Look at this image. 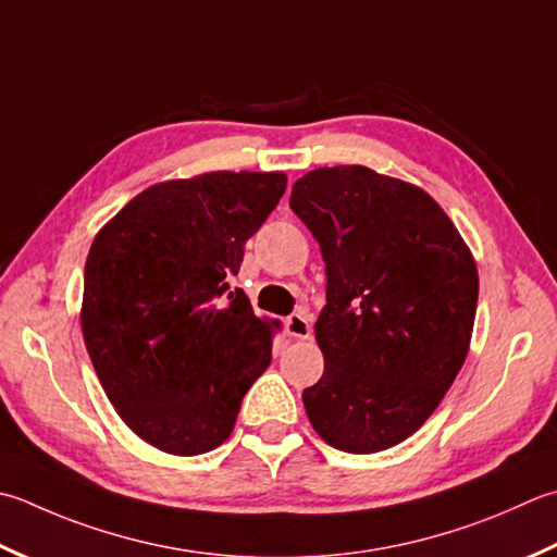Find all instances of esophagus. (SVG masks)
<instances>
[{
  "instance_id": "34e87169",
  "label": "esophagus",
  "mask_w": 557,
  "mask_h": 557,
  "mask_svg": "<svg viewBox=\"0 0 557 557\" xmlns=\"http://www.w3.org/2000/svg\"><path fill=\"white\" fill-rule=\"evenodd\" d=\"M287 333L299 341H309L311 337V315L307 311L292 313L287 319Z\"/></svg>"
}]
</instances>
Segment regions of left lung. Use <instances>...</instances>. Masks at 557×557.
<instances>
[{
	"label": "left lung",
	"instance_id": "1",
	"mask_svg": "<svg viewBox=\"0 0 557 557\" xmlns=\"http://www.w3.org/2000/svg\"><path fill=\"white\" fill-rule=\"evenodd\" d=\"M289 207L325 263L315 321L323 376L301 394L311 428L347 454L408 440L471 347L478 268L432 195L367 166L309 171Z\"/></svg>",
	"mask_w": 557,
	"mask_h": 557
}]
</instances>
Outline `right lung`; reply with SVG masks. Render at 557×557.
<instances>
[{
	"label": "right lung",
	"mask_w": 557,
	"mask_h": 557,
	"mask_svg": "<svg viewBox=\"0 0 557 557\" xmlns=\"http://www.w3.org/2000/svg\"><path fill=\"white\" fill-rule=\"evenodd\" d=\"M282 171H210L149 185L96 234L82 333L98 381L139 440L173 456L224 444L272 359V329L228 292L275 210Z\"/></svg>",
	"instance_id": "obj_1"
}]
</instances>
